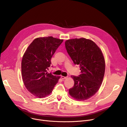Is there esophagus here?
Here are the masks:
<instances>
[{"instance_id": "1", "label": "esophagus", "mask_w": 127, "mask_h": 127, "mask_svg": "<svg viewBox=\"0 0 127 127\" xmlns=\"http://www.w3.org/2000/svg\"><path fill=\"white\" fill-rule=\"evenodd\" d=\"M61 78L63 79H66L67 78V77H64V76H61Z\"/></svg>"}]
</instances>
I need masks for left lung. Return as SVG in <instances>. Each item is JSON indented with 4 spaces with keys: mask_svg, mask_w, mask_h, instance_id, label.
<instances>
[{
    "mask_svg": "<svg viewBox=\"0 0 127 127\" xmlns=\"http://www.w3.org/2000/svg\"><path fill=\"white\" fill-rule=\"evenodd\" d=\"M65 47L81 70L78 76H71L74 85L69 93L76 100L85 101L95 95L101 86L105 68L104 58L95 42L85 38L66 40Z\"/></svg>",
    "mask_w": 127,
    "mask_h": 127,
    "instance_id": "left-lung-1",
    "label": "left lung"
}]
</instances>
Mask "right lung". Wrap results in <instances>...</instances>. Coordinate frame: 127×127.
<instances>
[{"label": "right lung", "mask_w": 127, "mask_h": 127, "mask_svg": "<svg viewBox=\"0 0 127 127\" xmlns=\"http://www.w3.org/2000/svg\"><path fill=\"white\" fill-rule=\"evenodd\" d=\"M63 42L52 36L34 39L27 48L22 60L23 81L30 93L39 98L50 94L60 78L48 73L51 59Z\"/></svg>", "instance_id": "right-lung-1"}]
</instances>
